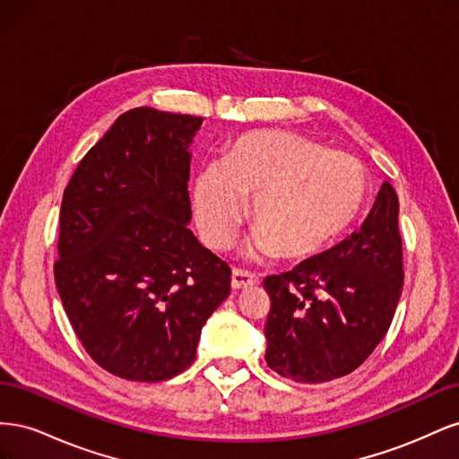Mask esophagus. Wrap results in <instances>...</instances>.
<instances>
[{
	"instance_id": "34e87169",
	"label": "esophagus",
	"mask_w": 459,
	"mask_h": 459,
	"mask_svg": "<svg viewBox=\"0 0 459 459\" xmlns=\"http://www.w3.org/2000/svg\"><path fill=\"white\" fill-rule=\"evenodd\" d=\"M260 283V277L251 272H243L239 268H233L231 272V287L235 290L239 289H248V287H256Z\"/></svg>"
}]
</instances>
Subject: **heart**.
Returning <instances> with one entry per match:
<instances>
[{"instance_id":"b5f03b06","label":"heart","mask_w":459,"mask_h":459,"mask_svg":"<svg viewBox=\"0 0 459 459\" xmlns=\"http://www.w3.org/2000/svg\"><path fill=\"white\" fill-rule=\"evenodd\" d=\"M364 195L366 176L354 157L268 130L239 135L224 162L197 174L193 206L203 239L224 248L245 216V197H253L248 255L299 262L351 226Z\"/></svg>"}]
</instances>
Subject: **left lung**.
I'll return each mask as SVG.
<instances>
[{"label": "left lung", "instance_id": "1", "mask_svg": "<svg viewBox=\"0 0 459 459\" xmlns=\"http://www.w3.org/2000/svg\"><path fill=\"white\" fill-rule=\"evenodd\" d=\"M404 283L398 197L385 182L364 224L329 251L268 275L266 362L297 383L349 375L375 351Z\"/></svg>", "mask_w": 459, "mask_h": 459}]
</instances>
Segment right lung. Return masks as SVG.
<instances>
[{
	"mask_svg": "<svg viewBox=\"0 0 459 459\" xmlns=\"http://www.w3.org/2000/svg\"><path fill=\"white\" fill-rule=\"evenodd\" d=\"M201 124L132 108L65 189L55 285L82 346L122 379L157 383L187 369L230 295V266L187 228L189 145Z\"/></svg>",
	"mask_w": 459,
	"mask_h": 459,
	"instance_id": "right-lung-1",
	"label": "right lung"
}]
</instances>
